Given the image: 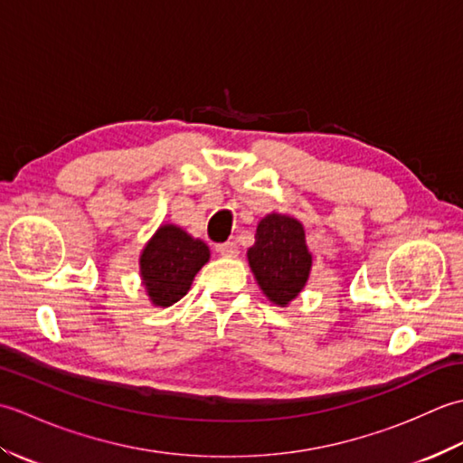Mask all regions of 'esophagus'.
I'll return each instance as SVG.
<instances>
[{"label": "esophagus", "mask_w": 463, "mask_h": 463, "mask_svg": "<svg viewBox=\"0 0 463 463\" xmlns=\"http://www.w3.org/2000/svg\"><path fill=\"white\" fill-rule=\"evenodd\" d=\"M216 252L221 254V257H229V259H234L239 254V247H237V242H221V244H216Z\"/></svg>", "instance_id": "1"}]
</instances>
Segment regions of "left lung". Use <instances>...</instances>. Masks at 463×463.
I'll return each instance as SVG.
<instances>
[{
  "mask_svg": "<svg viewBox=\"0 0 463 463\" xmlns=\"http://www.w3.org/2000/svg\"><path fill=\"white\" fill-rule=\"evenodd\" d=\"M247 257L260 290L279 307H287L307 287L312 254L302 222L292 216L279 213L264 216Z\"/></svg>",
  "mask_w": 463,
  "mask_h": 463,
  "instance_id": "1",
  "label": "left lung"
}]
</instances>
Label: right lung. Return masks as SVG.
Wrapping results in <instances>:
<instances>
[{"instance_id":"1","label":"right lung","mask_w":463,"mask_h":463,"mask_svg":"<svg viewBox=\"0 0 463 463\" xmlns=\"http://www.w3.org/2000/svg\"><path fill=\"white\" fill-rule=\"evenodd\" d=\"M209 259L211 250L203 241L175 224L159 226L139 257L143 287L155 307L179 302Z\"/></svg>"}]
</instances>
